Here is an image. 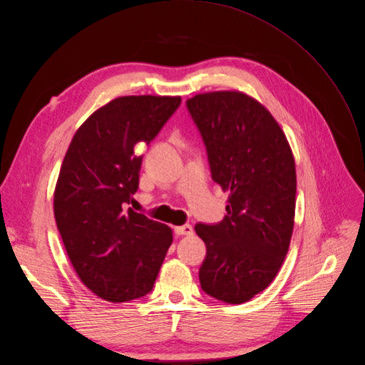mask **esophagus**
<instances>
[{"label":"esophagus","instance_id":"obj_1","mask_svg":"<svg viewBox=\"0 0 365 365\" xmlns=\"http://www.w3.org/2000/svg\"><path fill=\"white\" fill-rule=\"evenodd\" d=\"M175 234L177 235H191L192 234V227L190 224L175 227Z\"/></svg>","mask_w":365,"mask_h":365}]
</instances>
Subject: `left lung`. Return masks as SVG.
Listing matches in <instances>:
<instances>
[{"instance_id":"1","label":"left lung","mask_w":365,"mask_h":365,"mask_svg":"<svg viewBox=\"0 0 365 365\" xmlns=\"http://www.w3.org/2000/svg\"><path fill=\"white\" fill-rule=\"evenodd\" d=\"M187 109L205 141L212 180L230 191L227 215L195 227L206 245L203 292L243 304L265 290L286 258L296 205L289 141L265 107L240 91L197 94Z\"/></svg>"}]
</instances>
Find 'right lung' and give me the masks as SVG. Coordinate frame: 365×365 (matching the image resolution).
Here are the masks:
<instances>
[{"mask_svg": "<svg viewBox=\"0 0 365 365\" xmlns=\"http://www.w3.org/2000/svg\"><path fill=\"white\" fill-rule=\"evenodd\" d=\"M181 97L125 96L75 133L54 190V218L81 278L107 302L152 292L173 230L126 207L138 188L140 143L152 141Z\"/></svg>", "mask_w": 365, "mask_h": 365, "instance_id": "add662e5", "label": "right lung"}]
</instances>
